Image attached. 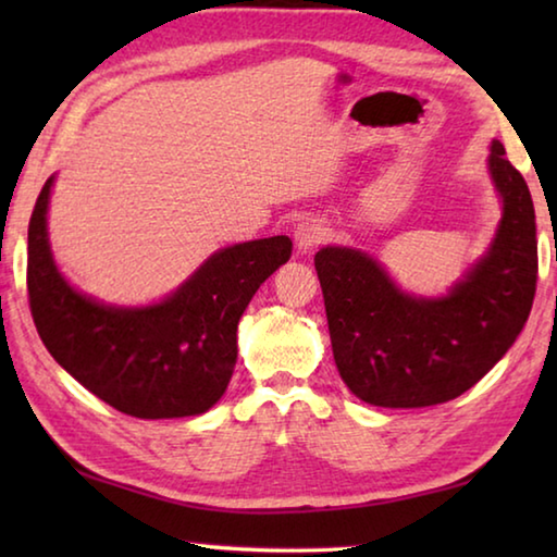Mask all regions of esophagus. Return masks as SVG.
I'll list each match as a JSON object with an SVG mask.
<instances>
[{
    "label": "esophagus",
    "instance_id": "esophagus-1",
    "mask_svg": "<svg viewBox=\"0 0 557 557\" xmlns=\"http://www.w3.org/2000/svg\"><path fill=\"white\" fill-rule=\"evenodd\" d=\"M295 240L299 252H312L317 245H322L326 240V225L319 219L301 221L295 231Z\"/></svg>",
    "mask_w": 557,
    "mask_h": 557
}]
</instances>
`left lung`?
<instances>
[{
    "mask_svg": "<svg viewBox=\"0 0 557 557\" xmlns=\"http://www.w3.org/2000/svg\"><path fill=\"white\" fill-rule=\"evenodd\" d=\"M504 219L488 256L445 299H414L379 262L322 248V285L334 361L356 398L381 408H425L457 398L494 369L531 314L539 280L535 211L502 143L488 157Z\"/></svg>",
    "mask_w": 557,
    "mask_h": 557,
    "instance_id": "left-lung-1",
    "label": "left lung"
}]
</instances>
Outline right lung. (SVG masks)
<instances>
[{"label":"right lung","instance_id":"right-lung-1","mask_svg":"<svg viewBox=\"0 0 557 557\" xmlns=\"http://www.w3.org/2000/svg\"><path fill=\"white\" fill-rule=\"evenodd\" d=\"M44 184L29 221L26 289L44 346L83 388L143 420L201 414L219 403L238 358V322L292 256L287 235L233 245L162 305L115 309L83 297L55 270Z\"/></svg>","mask_w":557,"mask_h":557}]
</instances>
